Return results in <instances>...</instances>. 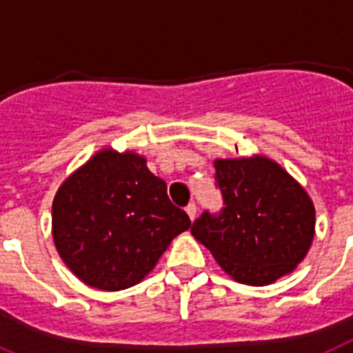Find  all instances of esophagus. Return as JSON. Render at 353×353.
I'll return each instance as SVG.
<instances>
[{
  "label": "esophagus",
  "instance_id": "1",
  "mask_svg": "<svg viewBox=\"0 0 353 353\" xmlns=\"http://www.w3.org/2000/svg\"><path fill=\"white\" fill-rule=\"evenodd\" d=\"M186 214H188V217H190L192 221L196 219V216H197V206H196V203L190 201V203H188V205H186Z\"/></svg>",
  "mask_w": 353,
  "mask_h": 353
}]
</instances>
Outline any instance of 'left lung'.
<instances>
[{"label": "left lung", "mask_w": 353, "mask_h": 353, "mask_svg": "<svg viewBox=\"0 0 353 353\" xmlns=\"http://www.w3.org/2000/svg\"><path fill=\"white\" fill-rule=\"evenodd\" d=\"M219 212L205 210L190 232L239 283L268 285L292 272L314 239L310 197L265 157L217 159Z\"/></svg>", "instance_id": "left-lung-1"}]
</instances>
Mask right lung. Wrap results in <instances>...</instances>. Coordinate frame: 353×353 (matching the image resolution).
Segmentation results:
<instances>
[{"label":"right lung","mask_w":353,"mask_h":353,"mask_svg":"<svg viewBox=\"0 0 353 353\" xmlns=\"http://www.w3.org/2000/svg\"><path fill=\"white\" fill-rule=\"evenodd\" d=\"M190 228L167 183L136 154L103 150L57 190L54 243L83 283L123 290L147 276L176 236Z\"/></svg>","instance_id":"right-lung-1"}]
</instances>
